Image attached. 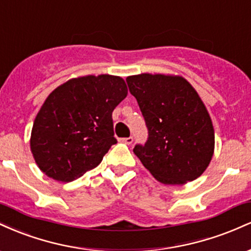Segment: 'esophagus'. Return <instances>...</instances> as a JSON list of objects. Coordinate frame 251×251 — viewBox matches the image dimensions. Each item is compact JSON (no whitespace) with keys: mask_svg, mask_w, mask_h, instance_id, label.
Wrapping results in <instances>:
<instances>
[{"mask_svg":"<svg viewBox=\"0 0 251 251\" xmlns=\"http://www.w3.org/2000/svg\"><path fill=\"white\" fill-rule=\"evenodd\" d=\"M120 143H124L126 144V145H131L132 142H133V138L132 137H128V138H122V139H119Z\"/></svg>","mask_w":251,"mask_h":251,"instance_id":"1","label":"esophagus"}]
</instances>
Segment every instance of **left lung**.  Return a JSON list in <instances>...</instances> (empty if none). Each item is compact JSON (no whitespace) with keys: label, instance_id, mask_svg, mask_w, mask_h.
Returning <instances> with one entry per match:
<instances>
[{"label":"left lung","instance_id":"left-lung-1","mask_svg":"<svg viewBox=\"0 0 251 251\" xmlns=\"http://www.w3.org/2000/svg\"><path fill=\"white\" fill-rule=\"evenodd\" d=\"M149 129L134 154L158 181L180 185L205 171L215 151L211 118L197 91L180 75L142 73L126 77Z\"/></svg>","mask_w":251,"mask_h":251}]
</instances>
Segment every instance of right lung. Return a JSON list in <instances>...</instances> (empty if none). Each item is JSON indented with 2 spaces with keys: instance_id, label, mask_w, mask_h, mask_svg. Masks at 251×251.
<instances>
[{
  "instance_id": "1",
  "label": "right lung",
  "mask_w": 251,
  "mask_h": 251,
  "mask_svg": "<svg viewBox=\"0 0 251 251\" xmlns=\"http://www.w3.org/2000/svg\"><path fill=\"white\" fill-rule=\"evenodd\" d=\"M127 96L123 77H73L56 87L37 112L30 135L36 165L68 183L97 168L117 143L112 112Z\"/></svg>"
}]
</instances>
